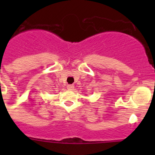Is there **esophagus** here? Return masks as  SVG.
Segmentation results:
<instances>
[{
  "instance_id": "esophagus-1",
  "label": "esophagus",
  "mask_w": 155,
  "mask_h": 155,
  "mask_svg": "<svg viewBox=\"0 0 155 155\" xmlns=\"http://www.w3.org/2000/svg\"><path fill=\"white\" fill-rule=\"evenodd\" d=\"M67 88H68V90H73V89L74 88V85H68V86H67Z\"/></svg>"
}]
</instances>
